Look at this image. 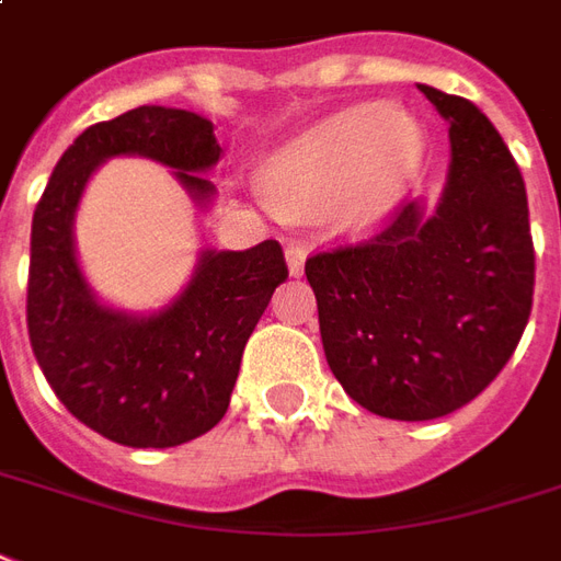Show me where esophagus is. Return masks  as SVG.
Wrapping results in <instances>:
<instances>
[{"instance_id":"1","label":"esophagus","mask_w":561,"mask_h":561,"mask_svg":"<svg viewBox=\"0 0 561 561\" xmlns=\"http://www.w3.org/2000/svg\"><path fill=\"white\" fill-rule=\"evenodd\" d=\"M305 260H307L305 245L286 248V265H289V275H301V272H305Z\"/></svg>"}]
</instances>
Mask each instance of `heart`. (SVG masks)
<instances>
[{"label": "heart", "mask_w": 561, "mask_h": 561, "mask_svg": "<svg viewBox=\"0 0 561 561\" xmlns=\"http://www.w3.org/2000/svg\"><path fill=\"white\" fill-rule=\"evenodd\" d=\"M423 150L420 126L393 105H352L286 141L265 168L263 192L284 213L352 195L357 218H378L416 174Z\"/></svg>", "instance_id": "b5f03b06"}]
</instances>
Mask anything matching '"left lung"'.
I'll use <instances>...</instances> for the list:
<instances>
[{"label":"left lung","mask_w":561,"mask_h":561,"mask_svg":"<svg viewBox=\"0 0 561 561\" xmlns=\"http://www.w3.org/2000/svg\"><path fill=\"white\" fill-rule=\"evenodd\" d=\"M420 91L449 124L440 201H411L369 242L305 263L336 381L408 423L453 414L500 376L536 286L526 185L503 136L465 96Z\"/></svg>","instance_id":"obj_1"}]
</instances>
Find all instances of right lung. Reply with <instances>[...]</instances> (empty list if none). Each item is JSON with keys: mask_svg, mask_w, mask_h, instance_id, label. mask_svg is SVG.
Listing matches in <instances>:
<instances>
[{"mask_svg": "<svg viewBox=\"0 0 561 561\" xmlns=\"http://www.w3.org/2000/svg\"><path fill=\"white\" fill-rule=\"evenodd\" d=\"M221 153L213 121L138 105L67 147L32 218V352L67 411L115 444L165 449L206 435L225 416L248 336L289 272L275 239L245 251L204 248L174 301L129 313L100 301L82 275L76 209L96 168L115 156L171 168L195 206L209 209L216 185L206 174Z\"/></svg>", "mask_w": 561, "mask_h": 561, "instance_id": "obj_1", "label": "right lung"}]
</instances>
